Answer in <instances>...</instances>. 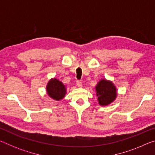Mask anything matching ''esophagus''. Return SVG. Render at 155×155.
<instances>
[{
	"label": "esophagus",
	"instance_id": "34e87169",
	"mask_svg": "<svg viewBox=\"0 0 155 155\" xmlns=\"http://www.w3.org/2000/svg\"><path fill=\"white\" fill-rule=\"evenodd\" d=\"M77 85L78 86V87H80V88H81L83 87V84H82V83L80 81H77Z\"/></svg>",
	"mask_w": 155,
	"mask_h": 155
}]
</instances>
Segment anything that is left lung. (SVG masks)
<instances>
[{
	"instance_id": "left-lung-1",
	"label": "left lung",
	"mask_w": 155,
	"mask_h": 155,
	"mask_svg": "<svg viewBox=\"0 0 155 155\" xmlns=\"http://www.w3.org/2000/svg\"><path fill=\"white\" fill-rule=\"evenodd\" d=\"M98 104L105 107L112 103L117 98V91L115 85L111 81L102 78L95 87Z\"/></svg>"
}]
</instances>
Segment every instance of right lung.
<instances>
[{"label": "right lung", "mask_w": 155, "mask_h": 155, "mask_svg": "<svg viewBox=\"0 0 155 155\" xmlns=\"http://www.w3.org/2000/svg\"><path fill=\"white\" fill-rule=\"evenodd\" d=\"M46 92L52 99L59 101L65 97L67 90L61 81L56 78H52L47 83Z\"/></svg>", "instance_id": "obj_1"}]
</instances>
